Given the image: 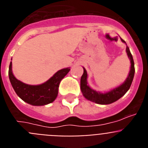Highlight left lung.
<instances>
[{"mask_svg": "<svg viewBox=\"0 0 148 148\" xmlns=\"http://www.w3.org/2000/svg\"><path fill=\"white\" fill-rule=\"evenodd\" d=\"M121 40L123 43L126 44L125 40L121 38ZM126 53L128 56V58L130 61V70L127 75V78L121 85L115 87L108 92H97L96 90L91 88L87 84V76H88L87 73L85 68L83 67L84 73L81 78V90H82V94L85 99L99 104H110L119 100L127 92L131 86L132 82H133L134 73H135V68H134V61H133V56H132L130 49L127 46L126 47Z\"/></svg>", "mask_w": 148, "mask_h": 148, "instance_id": "left-lung-1", "label": "left lung"}]
</instances>
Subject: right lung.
Listing matches in <instances>:
<instances>
[{
  "mask_svg": "<svg viewBox=\"0 0 148 148\" xmlns=\"http://www.w3.org/2000/svg\"><path fill=\"white\" fill-rule=\"evenodd\" d=\"M12 64L9 67V78L17 95L25 102L33 106H44L53 102L58 93L60 82L70 70V67L64 68L56 72L44 83L38 85H30L17 79L13 75Z\"/></svg>",
  "mask_w": 148,
  "mask_h": 148,
  "instance_id": "obj_1",
  "label": "right lung"
}]
</instances>
